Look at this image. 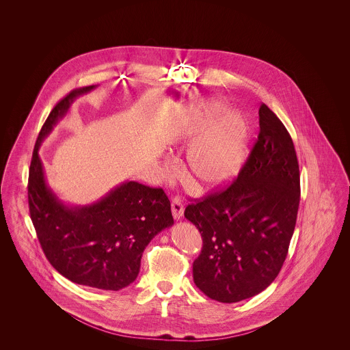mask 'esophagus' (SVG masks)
<instances>
[{"label":"esophagus","mask_w":350,"mask_h":350,"mask_svg":"<svg viewBox=\"0 0 350 350\" xmlns=\"http://www.w3.org/2000/svg\"><path fill=\"white\" fill-rule=\"evenodd\" d=\"M172 214L176 220H180L183 215V202L180 198H174L172 200Z\"/></svg>","instance_id":"esophagus-1"}]
</instances>
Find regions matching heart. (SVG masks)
<instances>
[{"label":"heart","instance_id":"obj_1","mask_svg":"<svg viewBox=\"0 0 350 350\" xmlns=\"http://www.w3.org/2000/svg\"><path fill=\"white\" fill-rule=\"evenodd\" d=\"M207 127L208 122H200L185 135L183 146H192ZM250 135V122L243 116L230 114L199 138L186 156V173L191 183L210 190L231 181L247 157Z\"/></svg>","mask_w":350,"mask_h":350}]
</instances>
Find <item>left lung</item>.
<instances>
[{
    "mask_svg": "<svg viewBox=\"0 0 350 350\" xmlns=\"http://www.w3.org/2000/svg\"><path fill=\"white\" fill-rule=\"evenodd\" d=\"M258 116V139L237 180L185 210L203 240L194 283L221 303L252 298L275 280L297 223L299 165L291 136L265 103Z\"/></svg>",
    "mask_w": 350,
    "mask_h": 350,
    "instance_id": "obj_1",
    "label": "left lung"
}]
</instances>
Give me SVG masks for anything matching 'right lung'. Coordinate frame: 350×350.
<instances>
[{"mask_svg":"<svg viewBox=\"0 0 350 350\" xmlns=\"http://www.w3.org/2000/svg\"><path fill=\"white\" fill-rule=\"evenodd\" d=\"M96 88L76 89L52 109L33 148L29 206L39 243L52 267L72 282L118 291L136 280L143 252L174 220L163 189L126 181L90 204H69L47 183L39 156L43 140L66 117L73 100Z\"/></svg>","mask_w":350,"mask_h":350,"instance_id":"right-lung-1","label":"right lung"}]
</instances>
